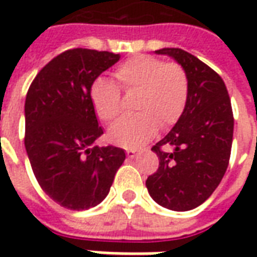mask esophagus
I'll return each instance as SVG.
<instances>
[{
	"label": "esophagus",
	"mask_w": 257,
	"mask_h": 257,
	"mask_svg": "<svg viewBox=\"0 0 257 257\" xmlns=\"http://www.w3.org/2000/svg\"><path fill=\"white\" fill-rule=\"evenodd\" d=\"M125 155H127V158H128V159H136V158L138 156V154L136 152V151H127Z\"/></svg>",
	"instance_id": "1"
}]
</instances>
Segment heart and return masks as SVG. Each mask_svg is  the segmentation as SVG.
Masks as SVG:
<instances>
[{
    "mask_svg": "<svg viewBox=\"0 0 257 257\" xmlns=\"http://www.w3.org/2000/svg\"><path fill=\"white\" fill-rule=\"evenodd\" d=\"M118 88L136 91L130 117L117 120L108 130L110 143L138 148L155 137L158 128H167L183 114L188 99V77L178 63H163L152 56H133L114 70ZM96 116L112 121L120 112L119 90L110 80L96 77L90 87Z\"/></svg>",
    "mask_w": 257,
    "mask_h": 257,
    "instance_id": "obj_1",
    "label": "heart"
}]
</instances>
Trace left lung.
I'll list each match as a JSON object with an SVG mask.
<instances>
[{
	"label": "left lung",
	"mask_w": 257,
	"mask_h": 257,
	"mask_svg": "<svg viewBox=\"0 0 257 257\" xmlns=\"http://www.w3.org/2000/svg\"><path fill=\"white\" fill-rule=\"evenodd\" d=\"M155 54L170 56L183 66L188 99L177 123L152 148L159 169L145 185L158 205L187 212L212 195L227 170L234 133L231 101L221 77L196 56L180 48Z\"/></svg>",
	"instance_id": "8db88e82"
}]
</instances>
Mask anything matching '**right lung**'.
I'll use <instances>...</instances> for the list:
<instances>
[{"label":"right lung","mask_w":257,"mask_h":257,"mask_svg":"<svg viewBox=\"0 0 257 257\" xmlns=\"http://www.w3.org/2000/svg\"><path fill=\"white\" fill-rule=\"evenodd\" d=\"M120 54L74 48L54 58L33 80L25 102V147L40 187L70 210L106 198L125 159L123 149L98 147L102 136L90 87Z\"/></svg>","instance_id":"obj_1"}]
</instances>
